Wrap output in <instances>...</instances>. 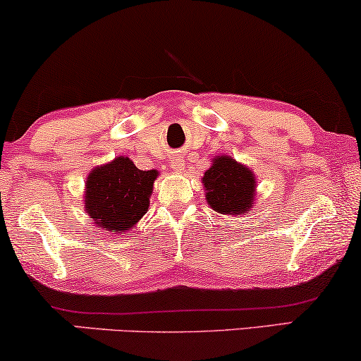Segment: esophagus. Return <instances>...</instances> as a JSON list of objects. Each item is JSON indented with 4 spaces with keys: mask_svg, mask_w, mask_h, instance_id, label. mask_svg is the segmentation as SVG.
Listing matches in <instances>:
<instances>
[{
    "mask_svg": "<svg viewBox=\"0 0 361 361\" xmlns=\"http://www.w3.org/2000/svg\"><path fill=\"white\" fill-rule=\"evenodd\" d=\"M182 167H184V162H182L180 157H172L171 160V169L173 172H180Z\"/></svg>",
    "mask_w": 361,
    "mask_h": 361,
    "instance_id": "obj_1",
    "label": "esophagus"
}]
</instances>
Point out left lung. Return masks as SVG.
Listing matches in <instances>:
<instances>
[{"mask_svg": "<svg viewBox=\"0 0 361 361\" xmlns=\"http://www.w3.org/2000/svg\"><path fill=\"white\" fill-rule=\"evenodd\" d=\"M206 201L224 216H243L255 204L256 177L229 155H217L202 177Z\"/></svg>", "mask_w": 361, "mask_h": 361, "instance_id": "8db88e82", "label": "left lung"}]
</instances>
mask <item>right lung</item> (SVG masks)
Segmentation results:
<instances>
[{
  "label": "right lung",
  "instance_id": "add662e5",
  "mask_svg": "<svg viewBox=\"0 0 361 361\" xmlns=\"http://www.w3.org/2000/svg\"><path fill=\"white\" fill-rule=\"evenodd\" d=\"M157 171H140L128 157L95 167L87 177L85 211L97 226L126 233L149 211Z\"/></svg>",
  "mask_w": 361,
  "mask_h": 361
}]
</instances>
